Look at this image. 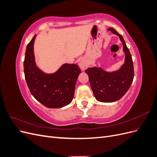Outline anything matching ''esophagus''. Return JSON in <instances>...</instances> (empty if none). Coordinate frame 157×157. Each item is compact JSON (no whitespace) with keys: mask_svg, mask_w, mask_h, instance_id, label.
Instances as JSON below:
<instances>
[{"mask_svg":"<svg viewBox=\"0 0 157 157\" xmlns=\"http://www.w3.org/2000/svg\"><path fill=\"white\" fill-rule=\"evenodd\" d=\"M78 65H79V67L80 68V69H81L82 71H84L85 69H86L87 67H88V63L86 59H82L80 60Z\"/></svg>","mask_w":157,"mask_h":157,"instance_id":"34e87169","label":"esophagus"}]
</instances>
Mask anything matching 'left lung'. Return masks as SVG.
Returning a JSON list of instances; mask_svg holds the SVG:
<instances>
[{"instance_id":"left-lung-1","label":"left lung","mask_w":157,"mask_h":157,"mask_svg":"<svg viewBox=\"0 0 157 157\" xmlns=\"http://www.w3.org/2000/svg\"><path fill=\"white\" fill-rule=\"evenodd\" d=\"M108 31L119 36L125 53L124 63L118 71L113 72H107L96 67L85 71L88 75L95 98L98 101L105 103L119 100L130 88L134 77L132 56L122 36L113 28H109Z\"/></svg>"}]
</instances>
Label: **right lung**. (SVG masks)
I'll list each match as a JSON object with an SVG mask.
<instances>
[{
	"mask_svg": "<svg viewBox=\"0 0 157 157\" xmlns=\"http://www.w3.org/2000/svg\"><path fill=\"white\" fill-rule=\"evenodd\" d=\"M36 35L27 46L23 61L25 78L31 94L48 108H61L72 101L75 85L81 73L78 65L65 63L54 73L47 74L36 65L33 45Z\"/></svg>",
	"mask_w": 157,
	"mask_h": 157,
	"instance_id": "obj_1",
	"label": "right lung"
}]
</instances>
